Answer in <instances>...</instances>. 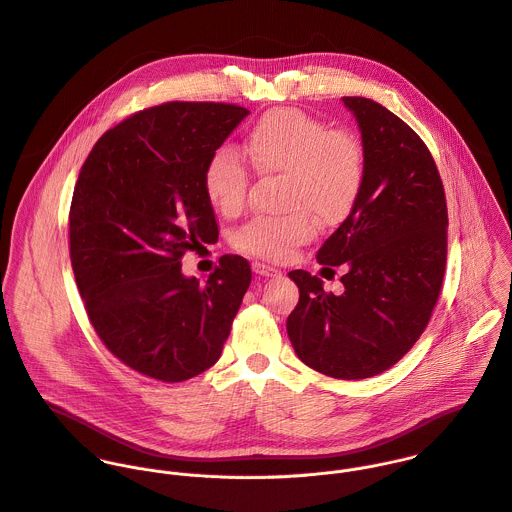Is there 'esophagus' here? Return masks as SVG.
<instances>
[{
    "label": "esophagus",
    "instance_id": "34e87169",
    "mask_svg": "<svg viewBox=\"0 0 512 512\" xmlns=\"http://www.w3.org/2000/svg\"><path fill=\"white\" fill-rule=\"evenodd\" d=\"M253 271H255V275H259V277H277V275H281L279 269H275V267H271V265H265V263H259V261L253 263Z\"/></svg>",
    "mask_w": 512,
    "mask_h": 512
}]
</instances>
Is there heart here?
<instances>
[{
    "label": "heart",
    "mask_w": 512,
    "mask_h": 512,
    "mask_svg": "<svg viewBox=\"0 0 512 512\" xmlns=\"http://www.w3.org/2000/svg\"><path fill=\"white\" fill-rule=\"evenodd\" d=\"M247 151L263 175H285L283 217H255L233 235L239 251L269 261L287 259L315 235V217L325 227L341 225L365 185V149L343 129L293 107L271 109L247 131ZM249 167L231 147L215 149L203 167L207 199L223 213L243 207Z\"/></svg>",
    "instance_id": "1"
}]
</instances>
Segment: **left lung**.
Wrapping results in <instances>:
<instances>
[{"mask_svg": "<svg viewBox=\"0 0 512 512\" xmlns=\"http://www.w3.org/2000/svg\"><path fill=\"white\" fill-rule=\"evenodd\" d=\"M365 149V185L353 213L317 261L345 265L343 293L297 269L299 303L287 317L297 357L335 379H369L399 363L437 305L447 265V197L425 141L367 97H343Z\"/></svg>", "mask_w": 512, "mask_h": 512, "instance_id": "obj_1", "label": "left lung"}]
</instances>
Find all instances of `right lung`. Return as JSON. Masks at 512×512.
<instances>
[{
    "mask_svg": "<svg viewBox=\"0 0 512 512\" xmlns=\"http://www.w3.org/2000/svg\"><path fill=\"white\" fill-rule=\"evenodd\" d=\"M249 115L235 103L167 101L107 129L81 165L69 209V257L85 313L129 369L181 383L213 367L251 283L223 255L199 285L183 255L219 237L203 167Z\"/></svg>",
    "mask_w": 512,
    "mask_h": 512,
    "instance_id": "right-lung-1",
    "label": "right lung"
}]
</instances>
